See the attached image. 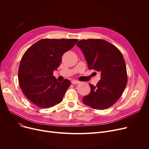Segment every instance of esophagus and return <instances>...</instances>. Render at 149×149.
I'll list each match as a JSON object with an SVG mask.
<instances>
[{
  "label": "esophagus",
  "instance_id": "esophagus-1",
  "mask_svg": "<svg viewBox=\"0 0 149 149\" xmlns=\"http://www.w3.org/2000/svg\"><path fill=\"white\" fill-rule=\"evenodd\" d=\"M72 84H79V83H80V81H77V80H72Z\"/></svg>",
  "mask_w": 149,
  "mask_h": 149
}]
</instances>
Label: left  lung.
Here are the masks:
<instances>
[{
	"mask_svg": "<svg viewBox=\"0 0 149 149\" xmlns=\"http://www.w3.org/2000/svg\"><path fill=\"white\" fill-rule=\"evenodd\" d=\"M77 46L82 51L89 69L101 74L96 86L89 84L91 92L83 98V102L93 109L102 110L114 104L126 86L127 70L120 50L101 39L81 40Z\"/></svg>",
	"mask_w": 149,
	"mask_h": 149,
	"instance_id": "8db88e82",
	"label": "left lung"
}]
</instances>
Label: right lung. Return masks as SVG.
<instances>
[{
  "label": "right lung",
  "mask_w": 149,
  "mask_h": 149,
  "mask_svg": "<svg viewBox=\"0 0 149 149\" xmlns=\"http://www.w3.org/2000/svg\"><path fill=\"white\" fill-rule=\"evenodd\" d=\"M78 39H42L23 54L19 66L20 87L26 98L37 106L46 109L63 100L70 81L59 82L53 76L63 55L74 46Z\"/></svg>",
  "instance_id": "add662e5"
}]
</instances>
